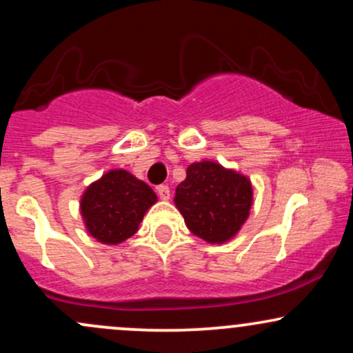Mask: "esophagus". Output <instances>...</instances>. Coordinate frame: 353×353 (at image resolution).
Returning <instances> with one entry per match:
<instances>
[{
    "instance_id": "obj_1",
    "label": "esophagus",
    "mask_w": 353,
    "mask_h": 353,
    "mask_svg": "<svg viewBox=\"0 0 353 353\" xmlns=\"http://www.w3.org/2000/svg\"><path fill=\"white\" fill-rule=\"evenodd\" d=\"M157 194H159V197L163 201L171 199V190H169L168 185H159V188H157Z\"/></svg>"
}]
</instances>
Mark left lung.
<instances>
[{
	"mask_svg": "<svg viewBox=\"0 0 353 353\" xmlns=\"http://www.w3.org/2000/svg\"><path fill=\"white\" fill-rule=\"evenodd\" d=\"M252 201L249 177L214 161L190 164L174 196L188 229L209 244H225L236 237Z\"/></svg>",
	"mask_w": 353,
	"mask_h": 353,
	"instance_id": "8db88e82",
	"label": "left lung"
}]
</instances>
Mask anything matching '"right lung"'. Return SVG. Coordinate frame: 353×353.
Wrapping results in <instances>:
<instances>
[{"label":"right lung","instance_id":"right-lung-1","mask_svg":"<svg viewBox=\"0 0 353 353\" xmlns=\"http://www.w3.org/2000/svg\"><path fill=\"white\" fill-rule=\"evenodd\" d=\"M156 202V192L144 181L125 169H111L84 189L79 210L89 236L117 245L134 236Z\"/></svg>","mask_w":353,"mask_h":353}]
</instances>
